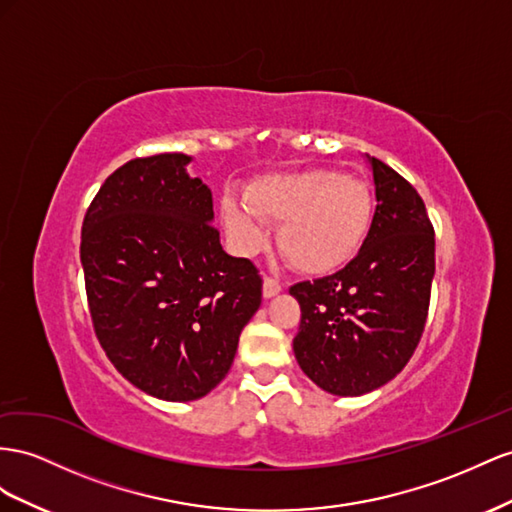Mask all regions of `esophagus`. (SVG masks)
Masks as SVG:
<instances>
[{"label":"esophagus","mask_w":512,"mask_h":512,"mask_svg":"<svg viewBox=\"0 0 512 512\" xmlns=\"http://www.w3.org/2000/svg\"><path fill=\"white\" fill-rule=\"evenodd\" d=\"M280 293H282V284L273 278H265V282H262V297L271 299Z\"/></svg>","instance_id":"esophagus-1"}]
</instances>
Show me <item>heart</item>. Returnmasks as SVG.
Instances as JSON below:
<instances>
[{
  "label": "heart",
  "instance_id": "b5f03b06",
  "mask_svg": "<svg viewBox=\"0 0 512 512\" xmlns=\"http://www.w3.org/2000/svg\"><path fill=\"white\" fill-rule=\"evenodd\" d=\"M372 215L370 187L331 168L265 174L245 187V198L234 191L222 198L224 226L239 252L256 254L269 239L267 222H280V252L308 275L349 265L368 237Z\"/></svg>",
  "mask_w": 512,
  "mask_h": 512
}]
</instances>
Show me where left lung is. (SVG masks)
<instances>
[{
  "instance_id": "1",
  "label": "left lung",
  "mask_w": 512,
  "mask_h": 512,
  "mask_svg": "<svg viewBox=\"0 0 512 512\" xmlns=\"http://www.w3.org/2000/svg\"><path fill=\"white\" fill-rule=\"evenodd\" d=\"M377 209L347 267L290 286L301 306L293 351L301 370L334 396H362L392 381L424 331L435 275V232L418 191L368 157Z\"/></svg>"
}]
</instances>
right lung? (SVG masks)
Wrapping results in <instances>:
<instances>
[{
	"instance_id": "obj_1",
	"label": "right lung",
	"mask_w": 512,
	"mask_h": 512,
	"mask_svg": "<svg viewBox=\"0 0 512 512\" xmlns=\"http://www.w3.org/2000/svg\"><path fill=\"white\" fill-rule=\"evenodd\" d=\"M163 153L124 163L96 193L81 230V267L96 338L142 392L187 403L232 366L262 299L247 258L224 252L213 196Z\"/></svg>"
}]
</instances>
